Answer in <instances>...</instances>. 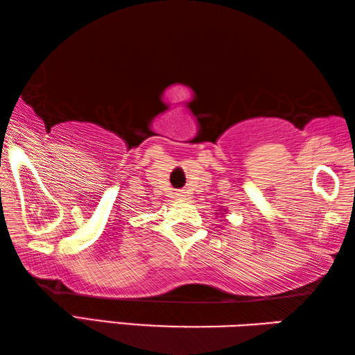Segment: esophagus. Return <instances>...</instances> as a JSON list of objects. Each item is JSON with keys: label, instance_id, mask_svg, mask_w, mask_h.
<instances>
[{"label": "esophagus", "instance_id": "1", "mask_svg": "<svg viewBox=\"0 0 355 355\" xmlns=\"http://www.w3.org/2000/svg\"><path fill=\"white\" fill-rule=\"evenodd\" d=\"M176 196L178 198H181V200H185V198H187V191H178V193H176Z\"/></svg>", "mask_w": 355, "mask_h": 355}]
</instances>
